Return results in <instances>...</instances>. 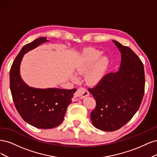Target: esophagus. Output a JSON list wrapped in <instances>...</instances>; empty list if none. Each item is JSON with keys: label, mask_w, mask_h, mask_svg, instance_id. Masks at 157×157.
<instances>
[{"label": "esophagus", "mask_w": 157, "mask_h": 157, "mask_svg": "<svg viewBox=\"0 0 157 157\" xmlns=\"http://www.w3.org/2000/svg\"><path fill=\"white\" fill-rule=\"evenodd\" d=\"M75 96L84 98L85 97L89 96V92L86 89L84 88H79L77 89V92L75 94Z\"/></svg>", "instance_id": "1"}]
</instances>
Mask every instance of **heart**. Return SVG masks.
Instances as JSON below:
<instances>
[{
	"label": "heart",
	"instance_id": "obj_1",
	"mask_svg": "<svg viewBox=\"0 0 157 157\" xmlns=\"http://www.w3.org/2000/svg\"><path fill=\"white\" fill-rule=\"evenodd\" d=\"M102 54L100 50L88 47L82 51L76 63V69L78 73L87 72L85 80L91 86L100 82L105 75L109 60L107 56H101ZM71 78L76 80L77 75L73 74Z\"/></svg>",
	"mask_w": 157,
	"mask_h": 157
}]
</instances>
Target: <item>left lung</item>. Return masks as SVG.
Masks as SVG:
<instances>
[{
    "label": "left lung",
    "mask_w": 157,
    "mask_h": 157,
    "mask_svg": "<svg viewBox=\"0 0 157 157\" xmlns=\"http://www.w3.org/2000/svg\"><path fill=\"white\" fill-rule=\"evenodd\" d=\"M113 42L121 53L119 69L88 89L96 101L90 113L92 124L106 132L117 130L131 120L139 109L145 90L143 63L129 47Z\"/></svg>",
    "instance_id": "obj_1"
}]
</instances>
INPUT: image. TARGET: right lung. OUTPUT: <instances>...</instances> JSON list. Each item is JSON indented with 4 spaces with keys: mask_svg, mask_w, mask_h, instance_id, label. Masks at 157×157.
I'll list each match as a JSON object with an SVG mask.
<instances>
[{
    "mask_svg": "<svg viewBox=\"0 0 157 157\" xmlns=\"http://www.w3.org/2000/svg\"><path fill=\"white\" fill-rule=\"evenodd\" d=\"M40 37L25 45L18 54L10 71V86L14 105L28 124L40 129H50L60 124L77 89L36 88L28 86L20 75L21 60L28 52L48 42Z\"/></svg>",
    "mask_w": 157,
    "mask_h": 157,
    "instance_id": "add662e5",
    "label": "right lung"
}]
</instances>
